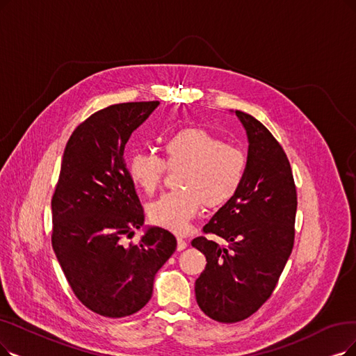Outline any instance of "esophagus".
<instances>
[{"label": "esophagus", "instance_id": "obj_1", "mask_svg": "<svg viewBox=\"0 0 356 356\" xmlns=\"http://www.w3.org/2000/svg\"><path fill=\"white\" fill-rule=\"evenodd\" d=\"M177 243H178V245H177L178 251H182V250H186V248H187V241L184 239V238L178 236V238H177Z\"/></svg>", "mask_w": 356, "mask_h": 356}]
</instances>
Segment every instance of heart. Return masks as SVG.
I'll use <instances>...</instances> for the list:
<instances>
[{"label": "heart", "instance_id": "obj_1", "mask_svg": "<svg viewBox=\"0 0 356 356\" xmlns=\"http://www.w3.org/2000/svg\"><path fill=\"white\" fill-rule=\"evenodd\" d=\"M163 159L152 153H134L129 159V175L146 194L159 188L168 169H181L177 186L147 206L149 219L172 232H184L202 204L219 207L238 193L245 178L247 158L236 146L218 136L187 127L165 138Z\"/></svg>", "mask_w": 356, "mask_h": 356}]
</instances>
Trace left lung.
Listing matches in <instances>:
<instances>
[{
  "mask_svg": "<svg viewBox=\"0 0 356 356\" xmlns=\"http://www.w3.org/2000/svg\"><path fill=\"white\" fill-rule=\"evenodd\" d=\"M248 138L247 172L238 193L204 225L191 245L206 255L195 280V300L206 316L236 323L254 314L272 295L293 248L296 188L286 153L266 127L235 111Z\"/></svg>",
  "mask_w": 356,
  "mask_h": 356,
  "instance_id": "left-lung-1",
  "label": "left lung"
}]
</instances>
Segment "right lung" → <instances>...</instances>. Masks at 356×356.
Instances as JSON below:
<instances>
[{"label": "right lung", "mask_w": 356, "mask_h": 356, "mask_svg": "<svg viewBox=\"0 0 356 356\" xmlns=\"http://www.w3.org/2000/svg\"><path fill=\"white\" fill-rule=\"evenodd\" d=\"M159 102L104 108L81 122L64 150L52 197V248L83 305L109 318L131 316L152 298L158 270L177 248L175 236L149 226L137 244H124L145 225L124 147Z\"/></svg>", "instance_id": "add662e5"}]
</instances>
